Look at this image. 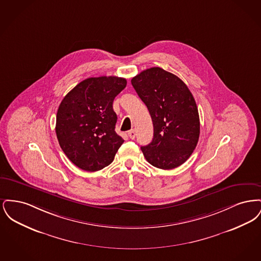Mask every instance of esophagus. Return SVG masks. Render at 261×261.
Here are the masks:
<instances>
[{
	"instance_id": "obj_1",
	"label": "esophagus",
	"mask_w": 261,
	"mask_h": 261,
	"mask_svg": "<svg viewBox=\"0 0 261 261\" xmlns=\"http://www.w3.org/2000/svg\"><path fill=\"white\" fill-rule=\"evenodd\" d=\"M128 136L130 139H132V140H134L135 138H136V131L133 129V130H130L129 132H128Z\"/></svg>"
}]
</instances>
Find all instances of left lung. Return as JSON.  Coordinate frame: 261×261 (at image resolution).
I'll return each mask as SVG.
<instances>
[{
  "mask_svg": "<svg viewBox=\"0 0 261 261\" xmlns=\"http://www.w3.org/2000/svg\"><path fill=\"white\" fill-rule=\"evenodd\" d=\"M131 83L153 124L152 141L141 147L146 160L164 170L180 166L199 142V112L191 91L178 76L161 67L142 71Z\"/></svg>",
  "mask_w": 261,
  "mask_h": 261,
  "instance_id": "obj_1",
  "label": "left lung"
}]
</instances>
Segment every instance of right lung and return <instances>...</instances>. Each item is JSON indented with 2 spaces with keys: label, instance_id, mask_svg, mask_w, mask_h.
Masks as SVG:
<instances>
[{
  "label": "right lung",
  "instance_id": "obj_1",
  "mask_svg": "<svg viewBox=\"0 0 261 261\" xmlns=\"http://www.w3.org/2000/svg\"><path fill=\"white\" fill-rule=\"evenodd\" d=\"M125 78L91 77L77 84L62 100L56 133L65 155L85 171L110 165L124 140L116 134L114 98L126 87Z\"/></svg>",
  "mask_w": 261,
  "mask_h": 261
}]
</instances>
